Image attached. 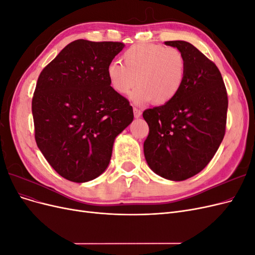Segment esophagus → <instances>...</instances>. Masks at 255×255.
Wrapping results in <instances>:
<instances>
[{
  "mask_svg": "<svg viewBox=\"0 0 255 255\" xmlns=\"http://www.w3.org/2000/svg\"><path fill=\"white\" fill-rule=\"evenodd\" d=\"M133 110H134V116H135V118H139L140 116H141V111L136 109V107H134Z\"/></svg>",
  "mask_w": 255,
  "mask_h": 255,
  "instance_id": "1",
  "label": "esophagus"
}]
</instances>
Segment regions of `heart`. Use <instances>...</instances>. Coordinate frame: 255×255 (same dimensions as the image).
I'll return each instance as SVG.
<instances>
[{"label": "heart", "mask_w": 255, "mask_h": 255, "mask_svg": "<svg viewBox=\"0 0 255 255\" xmlns=\"http://www.w3.org/2000/svg\"><path fill=\"white\" fill-rule=\"evenodd\" d=\"M122 61L107 67L111 87L127 96L139 85L132 96L135 103L151 101L166 104L181 90L186 75V60L176 48L163 44L139 43L122 54Z\"/></svg>", "instance_id": "1"}]
</instances>
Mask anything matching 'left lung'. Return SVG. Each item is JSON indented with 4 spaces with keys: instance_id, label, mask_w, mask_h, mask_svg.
<instances>
[{
    "instance_id": "left-lung-1",
    "label": "left lung",
    "mask_w": 255,
    "mask_h": 255,
    "mask_svg": "<svg viewBox=\"0 0 255 255\" xmlns=\"http://www.w3.org/2000/svg\"><path fill=\"white\" fill-rule=\"evenodd\" d=\"M165 44L180 50L186 75L179 94L161 106L145 110L149 135L143 142L146 163L171 181H184L206 167L226 134L228 94L221 73L191 43Z\"/></svg>"
}]
</instances>
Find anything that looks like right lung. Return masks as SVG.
Wrapping results in <instances>:
<instances>
[{
  "instance_id": "obj_1",
  "label": "right lung",
  "mask_w": 255,
  "mask_h": 255,
  "mask_svg": "<svg viewBox=\"0 0 255 255\" xmlns=\"http://www.w3.org/2000/svg\"><path fill=\"white\" fill-rule=\"evenodd\" d=\"M123 48L122 42L72 41L38 78L32 101L36 143L66 180L84 183L102 174L115 138L133 121V107L107 78Z\"/></svg>"
}]
</instances>
